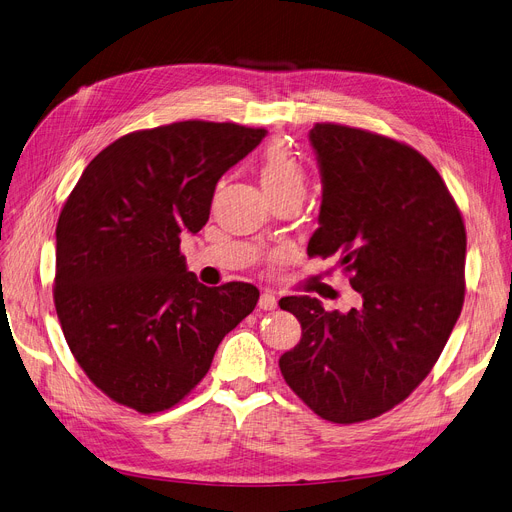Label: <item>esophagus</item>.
I'll return each instance as SVG.
<instances>
[{
    "mask_svg": "<svg viewBox=\"0 0 512 512\" xmlns=\"http://www.w3.org/2000/svg\"><path fill=\"white\" fill-rule=\"evenodd\" d=\"M258 306L262 310H275L277 308V298L271 294V291H264V294L258 300Z\"/></svg>",
    "mask_w": 512,
    "mask_h": 512,
    "instance_id": "esophagus-1",
    "label": "esophagus"
}]
</instances>
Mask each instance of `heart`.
Here are the masks:
<instances>
[{
	"instance_id": "obj_1",
	"label": "heart",
	"mask_w": 512,
	"mask_h": 512,
	"mask_svg": "<svg viewBox=\"0 0 512 512\" xmlns=\"http://www.w3.org/2000/svg\"><path fill=\"white\" fill-rule=\"evenodd\" d=\"M260 185L269 193V198L279 196V193L291 191V189H302L304 191V170L300 162L287 150V145L281 141L271 143L269 148L264 150L260 158Z\"/></svg>"
}]
</instances>
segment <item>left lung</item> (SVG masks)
I'll list each match as a JSON object with an SVG mask.
<instances>
[{
	"label": "left lung",
	"instance_id": "1",
	"mask_svg": "<svg viewBox=\"0 0 512 512\" xmlns=\"http://www.w3.org/2000/svg\"><path fill=\"white\" fill-rule=\"evenodd\" d=\"M323 183L308 256H337L360 294L348 312L287 296L302 325L283 379L321 419L360 423L410 396L465 302L467 233L431 162L410 145L333 123L308 133Z\"/></svg>",
	"mask_w": 512,
	"mask_h": 512
}]
</instances>
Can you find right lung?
<instances>
[{
    "label": "right lung",
    "instance_id": "add662e5",
    "mask_svg": "<svg viewBox=\"0 0 512 512\" xmlns=\"http://www.w3.org/2000/svg\"><path fill=\"white\" fill-rule=\"evenodd\" d=\"M264 135L206 120L135 131L97 154L68 196L56 312L70 352L114 402L143 415L175 406L254 310L252 283L206 287L179 246L206 225L218 179Z\"/></svg>",
    "mask_w": 512,
    "mask_h": 512
}]
</instances>
